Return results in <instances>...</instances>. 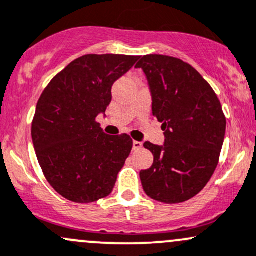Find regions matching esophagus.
<instances>
[{
	"instance_id": "obj_1",
	"label": "esophagus",
	"mask_w": 256,
	"mask_h": 256,
	"mask_svg": "<svg viewBox=\"0 0 256 256\" xmlns=\"http://www.w3.org/2000/svg\"><path fill=\"white\" fill-rule=\"evenodd\" d=\"M134 150H138L142 148V142H138V141H134V144H132Z\"/></svg>"
}]
</instances>
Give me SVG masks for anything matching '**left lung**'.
I'll return each instance as SVG.
<instances>
[{
  "mask_svg": "<svg viewBox=\"0 0 256 256\" xmlns=\"http://www.w3.org/2000/svg\"><path fill=\"white\" fill-rule=\"evenodd\" d=\"M146 74L152 92L153 118L162 122L164 146L144 142L153 164L140 172L150 198L180 204L198 195L220 160L226 116L208 82L180 58L144 55L136 64Z\"/></svg>",
  "mask_w": 256,
  "mask_h": 256,
  "instance_id": "left-lung-1",
  "label": "left lung"
}]
</instances>
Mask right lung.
I'll use <instances>...</instances> for the list:
<instances>
[{
    "label": "right lung",
    "mask_w": 256,
    "mask_h": 256,
    "mask_svg": "<svg viewBox=\"0 0 256 256\" xmlns=\"http://www.w3.org/2000/svg\"><path fill=\"white\" fill-rule=\"evenodd\" d=\"M140 58L88 54L72 61L38 100L32 138L48 182L67 200L90 204L106 198L132 150L126 134L109 136L96 116L112 102V87Z\"/></svg>",
    "instance_id": "right-lung-1"
}]
</instances>
